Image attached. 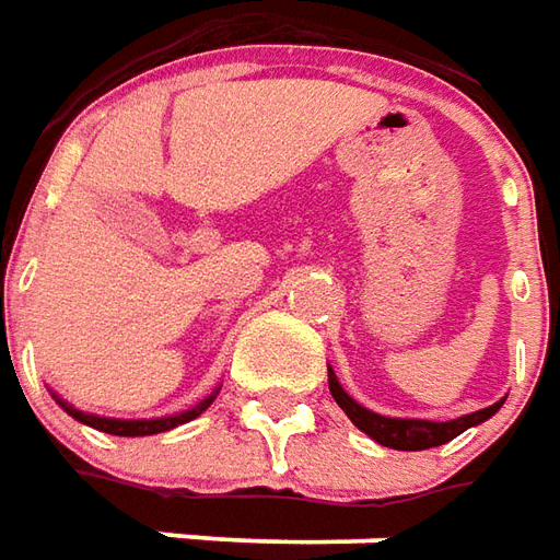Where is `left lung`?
Here are the masks:
<instances>
[{
    "mask_svg": "<svg viewBox=\"0 0 560 560\" xmlns=\"http://www.w3.org/2000/svg\"><path fill=\"white\" fill-rule=\"evenodd\" d=\"M327 382H330V394L334 400L339 402V409L351 418V424L358 430H363L370 440H375L385 448H397V452H421V448H433V445H443L448 440L460 436L467 428H476L488 418L498 412L503 400L485 406L479 412H470V416L452 418V421H428V418H390L378 416L373 409H366L354 397H348L346 388L339 385L336 373L327 366Z\"/></svg>",
    "mask_w": 560,
    "mask_h": 560,
    "instance_id": "1",
    "label": "left lung"
}]
</instances>
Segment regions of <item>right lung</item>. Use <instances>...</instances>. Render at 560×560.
I'll return each instance as SVG.
<instances>
[{
  "label": "right lung",
  "instance_id": "1",
  "mask_svg": "<svg viewBox=\"0 0 560 560\" xmlns=\"http://www.w3.org/2000/svg\"><path fill=\"white\" fill-rule=\"evenodd\" d=\"M218 390H221V388H214L209 397H202L197 406H190V409H185V412H175V416H163V418H105V416H93V412H81V409H75L72 402H66L60 394H54V390H50V397L57 400V406H60L62 412H69V416L75 418V421L88 424V428L103 430V433H112V436H151V433H163V430L178 428V424H187V421H194L197 416H202V412H206V409L212 406L214 397H218Z\"/></svg>",
  "mask_w": 560,
  "mask_h": 560
}]
</instances>
